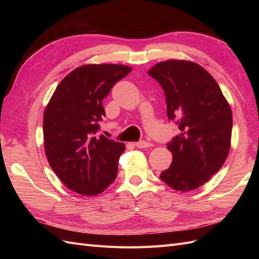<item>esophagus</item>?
<instances>
[{"mask_svg":"<svg viewBox=\"0 0 259 259\" xmlns=\"http://www.w3.org/2000/svg\"><path fill=\"white\" fill-rule=\"evenodd\" d=\"M135 146H136L137 148H139V149H144V148H149V147H151V146H152V144L148 143V142H138V143H136V144H135Z\"/></svg>","mask_w":259,"mask_h":259,"instance_id":"34e87169","label":"esophagus"}]
</instances>
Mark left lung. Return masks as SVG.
Segmentation results:
<instances>
[{"label": "left lung", "instance_id": "8db88e82", "mask_svg": "<svg viewBox=\"0 0 259 259\" xmlns=\"http://www.w3.org/2000/svg\"><path fill=\"white\" fill-rule=\"evenodd\" d=\"M148 74L162 86L168 119L180 130L167 145L173 162L160 178L177 191L197 189L222 168L229 154L230 105L214 77L197 62L168 59Z\"/></svg>", "mask_w": 259, "mask_h": 259}]
</instances>
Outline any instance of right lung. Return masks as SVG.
<instances>
[{
    "label": "right lung",
    "mask_w": 259,
    "mask_h": 259,
    "mask_svg": "<svg viewBox=\"0 0 259 259\" xmlns=\"http://www.w3.org/2000/svg\"><path fill=\"white\" fill-rule=\"evenodd\" d=\"M132 71L125 65L77 67L58 84L43 116L44 150L55 174L68 189L94 197L117 175L123 143L96 136L106 116L103 99Z\"/></svg>",
    "instance_id": "obj_1"
}]
</instances>
